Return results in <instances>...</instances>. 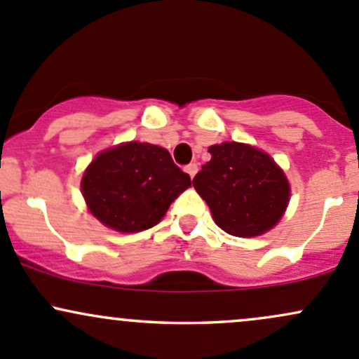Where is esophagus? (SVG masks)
Wrapping results in <instances>:
<instances>
[{
    "mask_svg": "<svg viewBox=\"0 0 359 359\" xmlns=\"http://www.w3.org/2000/svg\"><path fill=\"white\" fill-rule=\"evenodd\" d=\"M184 170H186V172L189 173L191 179H194V175H196V173H198V165H196V163H189Z\"/></svg>",
    "mask_w": 359,
    "mask_h": 359,
    "instance_id": "34e87169",
    "label": "esophagus"
}]
</instances>
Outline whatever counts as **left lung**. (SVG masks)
<instances>
[{"mask_svg": "<svg viewBox=\"0 0 359 359\" xmlns=\"http://www.w3.org/2000/svg\"><path fill=\"white\" fill-rule=\"evenodd\" d=\"M211 160L192 179L215 224L237 237H255L280 220L290 187L284 172L263 151L241 142L208 149Z\"/></svg>", "mask_w": 359, "mask_h": 359, "instance_id": "8db88e82", "label": "left lung"}]
</instances>
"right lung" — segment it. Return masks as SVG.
<instances>
[{
	"instance_id": "obj_1",
	"label": "right lung",
	"mask_w": 359,
	"mask_h": 359,
	"mask_svg": "<svg viewBox=\"0 0 359 359\" xmlns=\"http://www.w3.org/2000/svg\"><path fill=\"white\" fill-rule=\"evenodd\" d=\"M189 186L167 149L137 141L97 154L81 182L90 213L116 232L154 227Z\"/></svg>"
}]
</instances>
